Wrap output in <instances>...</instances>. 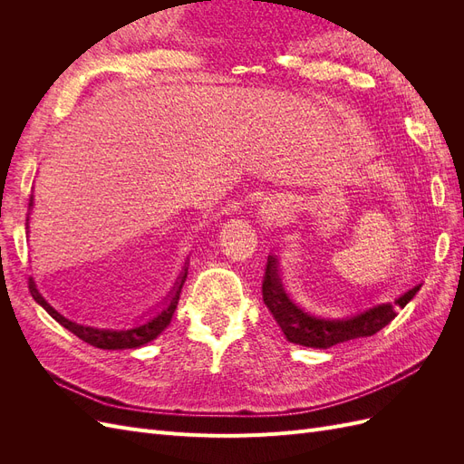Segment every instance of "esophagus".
Here are the masks:
<instances>
[{
    "instance_id": "34e87169",
    "label": "esophagus",
    "mask_w": 464,
    "mask_h": 464,
    "mask_svg": "<svg viewBox=\"0 0 464 464\" xmlns=\"http://www.w3.org/2000/svg\"><path fill=\"white\" fill-rule=\"evenodd\" d=\"M273 218H275V208H271L269 205H263L261 207V210H259V220H261V227L263 228H269L271 227V222H273Z\"/></svg>"
}]
</instances>
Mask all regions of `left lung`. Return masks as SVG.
Masks as SVG:
<instances>
[{"mask_svg":"<svg viewBox=\"0 0 464 464\" xmlns=\"http://www.w3.org/2000/svg\"><path fill=\"white\" fill-rule=\"evenodd\" d=\"M418 290L420 285L409 292H404L395 302L373 305L370 310L360 312L356 315L325 319L300 310V307L288 298L283 283H280L276 256H269V259H266L263 276V302L269 307V312L278 323V327L283 329L290 343L310 348H331L339 343L375 334L397 317L399 307H404L409 304L416 296Z\"/></svg>","mask_w":464,"mask_h":464,"instance_id":"left-lung-1","label":"left lung"}]
</instances>
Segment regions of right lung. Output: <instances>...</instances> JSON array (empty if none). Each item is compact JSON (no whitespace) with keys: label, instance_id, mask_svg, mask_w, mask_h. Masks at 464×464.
<instances>
[{"label":"right lung","instance_id":"1","mask_svg":"<svg viewBox=\"0 0 464 464\" xmlns=\"http://www.w3.org/2000/svg\"><path fill=\"white\" fill-rule=\"evenodd\" d=\"M31 205H33V198H31ZM186 276H188V269H184V275L179 276V283L176 285L174 292L170 294V298L166 300L162 310L154 315L150 321L143 323V325L133 327V329H125V331H114V329H98V327H87V325H81V323L75 321H69L67 317H63L62 314H58L53 310V307L42 298V294L36 290L34 280L29 278V290L33 294V298L44 307V310L60 323L62 327H65L67 331H72L73 334H77L81 341H85L96 348H102V350H125V348H137V346H143L150 341L157 339V336L168 327V323L172 321V315L176 312V305L179 300V292L181 286L186 283Z\"/></svg>","mask_w":464,"mask_h":464}]
</instances>
